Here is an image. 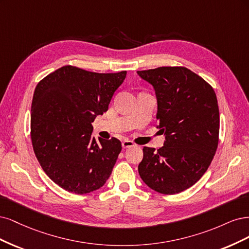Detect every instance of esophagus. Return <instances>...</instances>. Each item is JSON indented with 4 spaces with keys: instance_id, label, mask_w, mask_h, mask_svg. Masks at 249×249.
Returning <instances> with one entry per match:
<instances>
[{
    "instance_id": "obj_1",
    "label": "esophagus",
    "mask_w": 249,
    "mask_h": 249,
    "mask_svg": "<svg viewBox=\"0 0 249 249\" xmlns=\"http://www.w3.org/2000/svg\"><path fill=\"white\" fill-rule=\"evenodd\" d=\"M133 146H134L133 142H131V141H129V140H125V141L122 142V147H123L124 149L130 148V147H133Z\"/></svg>"
}]
</instances>
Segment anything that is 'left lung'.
I'll return each instance as SVG.
<instances>
[{"label": "left lung", "mask_w": 249, "mask_h": 249, "mask_svg": "<svg viewBox=\"0 0 249 249\" xmlns=\"http://www.w3.org/2000/svg\"><path fill=\"white\" fill-rule=\"evenodd\" d=\"M138 74L154 88L157 128L165 135L158 150L143 147L139 174L159 194H179L202 178L217 149L216 94L205 79L185 67H158Z\"/></svg>", "instance_id": "8db88e82"}]
</instances>
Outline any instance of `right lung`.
Here are the masks:
<instances>
[{
  "label": "right lung",
  "mask_w": 249,
  "mask_h": 249,
  "mask_svg": "<svg viewBox=\"0 0 249 249\" xmlns=\"http://www.w3.org/2000/svg\"><path fill=\"white\" fill-rule=\"evenodd\" d=\"M126 73L67 65L38 83L31 107L32 145L45 174L61 188L86 195L109 178L122 143L116 138L96 141L92 122L107 110Z\"/></svg>",
  "instance_id": "1"
}]
</instances>
